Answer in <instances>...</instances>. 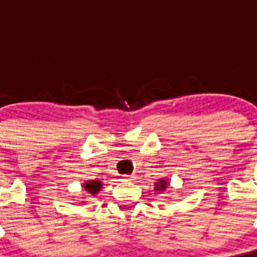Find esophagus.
<instances>
[{
  "instance_id": "34e87169",
  "label": "esophagus",
  "mask_w": 257,
  "mask_h": 257,
  "mask_svg": "<svg viewBox=\"0 0 257 257\" xmlns=\"http://www.w3.org/2000/svg\"><path fill=\"white\" fill-rule=\"evenodd\" d=\"M121 180H124V181H132L133 177L132 176H122V179Z\"/></svg>"
}]
</instances>
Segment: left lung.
Listing matches in <instances>:
<instances>
[{
    "instance_id": "left-lung-1",
    "label": "left lung",
    "mask_w": 257,
    "mask_h": 257,
    "mask_svg": "<svg viewBox=\"0 0 257 257\" xmlns=\"http://www.w3.org/2000/svg\"><path fill=\"white\" fill-rule=\"evenodd\" d=\"M168 187V181L165 179H160L157 183H155V191L157 192H164Z\"/></svg>"
}]
</instances>
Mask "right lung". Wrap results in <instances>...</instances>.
Segmentation results:
<instances>
[{"label":"right lung","instance_id":"1","mask_svg":"<svg viewBox=\"0 0 257 257\" xmlns=\"http://www.w3.org/2000/svg\"><path fill=\"white\" fill-rule=\"evenodd\" d=\"M82 188H84V191L89 195H96L98 192L101 191V188H102V183H101L100 180H88L86 183L82 184Z\"/></svg>","mask_w":257,"mask_h":257}]
</instances>
